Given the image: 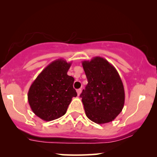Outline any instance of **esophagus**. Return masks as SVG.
Listing matches in <instances>:
<instances>
[{
	"instance_id": "esophagus-1",
	"label": "esophagus",
	"mask_w": 157,
	"mask_h": 157,
	"mask_svg": "<svg viewBox=\"0 0 157 157\" xmlns=\"http://www.w3.org/2000/svg\"><path fill=\"white\" fill-rule=\"evenodd\" d=\"M77 94H78V96H79L81 94V89H77Z\"/></svg>"
}]
</instances>
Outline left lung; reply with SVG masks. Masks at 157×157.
<instances>
[{
	"label": "left lung",
	"instance_id": "obj_1",
	"mask_svg": "<svg viewBox=\"0 0 157 157\" xmlns=\"http://www.w3.org/2000/svg\"><path fill=\"white\" fill-rule=\"evenodd\" d=\"M88 84L80 96L86 117L103 124L112 121L121 112L125 101L124 85L114 66L96 56L82 61Z\"/></svg>",
	"mask_w": 157,
	"mask_h": 157
}]
</instances>
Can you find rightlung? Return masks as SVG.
Segmentation results:
<instances>
[{
  "mask_svg": "<svg viewBox=\"0 0 157 157\" xmlns=\"http://www.w3.org/2000/svg\"><path fill=\"white\" fill-rule=\"evenodd\" d=\"M71 63L62 59L48 64L35 79L28 93L31 110L44 121L59 119L66 113L77 93L73 87L74 78L67 72Z\"/></svg>",
  "mask_w": 157,
  "mask_h": 157,
  "instance_id": "1",
  "label": "right lung"
}]
</instances>
